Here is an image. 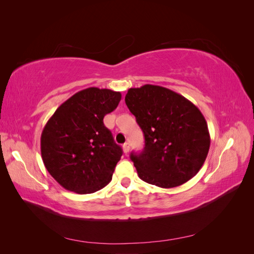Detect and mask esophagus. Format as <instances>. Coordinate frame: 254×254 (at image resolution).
I'll list each match as a JSON object with an SVG mask.
<instances>
[{
	"label": "esophagus",
	"mask_w": 254,
	"mask_h": 254,
	"mask_svg": "<svg viewBox=\"0 0 254 254\" xmlns=\"http://www.w3.org/2000/svg\"><path fill=\"white\" fill-rule=\"evenodd\" d=\"M123 149H124L125 153H128L129 150H130V144L129 143H125L124 145H123Z\"/></svg>",
	"instance_id": "obj_1"
}]
</instances>
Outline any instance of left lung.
<instances>
[{"label":"left lung","instance_id":"left-lung-1","mask_svg":"<svg viewBox=\"0 0 254 254\" xmlns=\"http://www.w3.org/2000/svg\"><path fill=\"white\" fill-rule=\"evenodd\" d=\"M125 102L145 137L143 151L130 155L140 179L171 189L193 178L211 143L200 110L184 96L153 84L129 89Z\"/></svg>","mask_w":254,"mask_h":254}]
</instances>
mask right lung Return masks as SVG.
<instances>
[{
	"label": "right lung",
	"mask_w": 254,
	"mask_h": 254,
	"mask_svg": "<svg viewBox=\"0 0 254 254\" xmlns=\"http://www.w3.org/2000/svg\"><path fill=\"white\" fill-rule=\"evenodd\" d=\"M120 92L91 87L61 104L44 126L41 156L61 187L91 194L108 184L123 155L104 117L117 108Z\"/></svg>",
	"instance_id": "right-lung-1"
}]
</instances>
